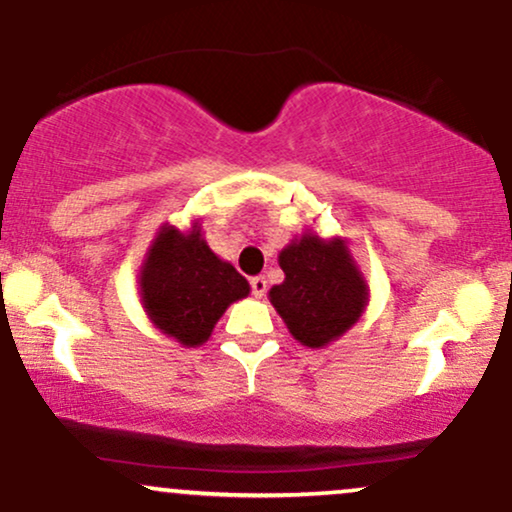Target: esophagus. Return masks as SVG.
I'll return each instance as SVG.
<instances>
[{
	"instance_id": "esophagus-1",
	"label": "esophagus",
	"mask_w": 512,
	"mask_h": 512,
	"mask_svg": "<svg viewBox=\"0 0 512 512\" xmlns=\"http://www.w3.org/2000/svg\"><path fill=\"white\" fill-rule=\"evenodd\" d=\"M250 289H252V296L262 298L264 293H267V279H264V276H252Z\"/></svg>"
}]
</instances>
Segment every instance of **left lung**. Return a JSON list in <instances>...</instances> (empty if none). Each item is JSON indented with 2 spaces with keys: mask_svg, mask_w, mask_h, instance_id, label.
<instances>
[{
  "mask_svg": "<svg viewBox=\"0 0 512 512\" xmlns=\"http://www.w3.org/2000/svg\"><path fill=\"white\" fill-rule=\"evenodd\" d=\"M279 267L286 279L269 291V301L301 344H330L361 317L368 289L342 240L308 233L281 250Z\"/></svg>",
  "mask_w": 512,
  "mask_h": 512,
  "instance_id": "obj_1",
  "label": "left lung"
}]
</instances>
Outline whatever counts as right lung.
Here are the masks:
<instances>
[{
    "instance_id": "1",
    "label": "right lung",
    "mask_w": 512,
    "mask_h": 512,
    "mask_svg": "<svg viewBox=\"0 0 512 512\" xmlns=\"http://www.w3.org/2000/svg\"><path fill=\"white\" fill-rule=\"evenodd\" d=\"M248 293L245 276L219 260L202 233L161 228L142 272V301L158 330L185 346L207 342L223 310Z\"/></svg>"
}]
</instances>
